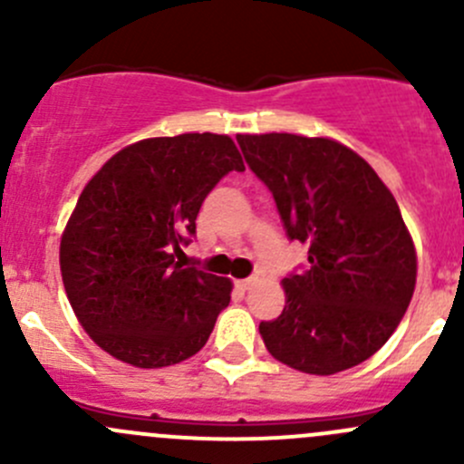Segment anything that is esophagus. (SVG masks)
<instances>
[{
	"instance_id": "1",
	"label": "esophagus",
	"mask_w": 464,
	"mask_h": 464,
	"mask_svg": "<svg viewBox=\"0 0 464 464\" xmlns=\"http://www.w3.org/2000/svg\"><path fill=\"white\" fill-rule=\"evenodd\" d=\"M256 285V278H245V280H237V289H242V292H249L251 287Z\"/></svg>"
}]
</instances>
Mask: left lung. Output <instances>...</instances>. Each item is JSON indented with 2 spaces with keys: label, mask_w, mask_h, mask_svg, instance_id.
I'll return each instance as SVG.
<instances>
[{
  "label": "left lung",
  "mask_w": 464,
  "mask_h": 464,
  "mask_svg": "<svg viewBox=\"0 0 464 464\" xmlns=\"http://www.w3.org/2000/svg\"><path fill=\"white\" fill-rule=\"evenodd\" d=\"M307 269L283 278V314L260 323L271 357L310 375L359 366L395 332L415 289V246L377 172L345 145L237 134Z\"/></svg>",
  "instance_id": "left-lung-1"
}]
</instances>
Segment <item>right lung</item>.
I'll return each mask as SVG.
<instances>
[{"instance_id":"obj_1","label":"right lung","mask_w":464,"mask_h":464,"mask_svg":"<svg viewBox=\"0 0 464 464\" xmlns=\"http://www.w3.org/2000/svg\"><path fill=\"white\" fill-rule=\"evenodd\" d=\"M231 170L245 163L227 134H179L128 145L85 186L60 242V271L78 321L111 357L163 368L204 348L231 280L175 256Z\"/></svg>"}]
</instances>
